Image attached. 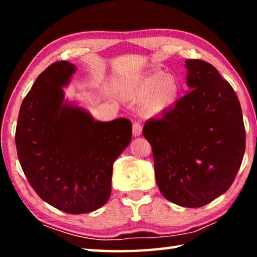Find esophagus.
<instances>
[{
	"label": "esophagus",
	"instance_id": "obj_1",
	"mask_svg": "<svg viewBox=\"0 0 257 257\" xmlns=\"http://www.w3.org/2000/svg\"><path fill=\"white\" fill-rule=\"evenodd\" d=\"M141 134H142V124L139 123V122H135L133 124V135H134V137L141 136Z\"/></svg>",
	"mask_w": 257,
	"mask_h": 257
}]
</instances>
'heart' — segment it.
Masks as SVG:
<instances>
[{
    "instance_id": "heart-1",
    "label": "heart",
    "mask_w": 257,
    "mask_h": 257,
    "mask_svg": "<svg viewBox=\"0 0 257 257\" xmlns=\"http://www.w3.org/2000/svg\"><path fill=\"white\" fill-rule=\"evenodd\" d=\"M181 88L173 76L154 71L144 77L124 81L119 94L125 101L143 102V113L149 118L163 115L175 107L180 98Z\"/></svg>"
}]
</instances>
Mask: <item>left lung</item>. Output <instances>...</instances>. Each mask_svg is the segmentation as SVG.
<instances>
[{
	"mask_svg": "<svg viewBox=\"0 0 257 257\" xmlns=\"http://www.w3.org/2000/svg\"><path fill=\"white\" fill-rule=\"evenodd\" d=\"M190 92L143 129L152 146L161 194L201 207L227 191L245 153V127L236 93L212 64L186 60Z\"/></svg>",
	"mask_w": 257,
	"mask_h": 257,
	"instance_id": "obj_1",
	"label": "left lung"
}]
</instances>
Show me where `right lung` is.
Returning <instances> with one entry per match:
<instances>
[{
	"instance_id": "add662e5",
	"label": "right lung",
	"mask_w": 257,
	"mask_h": 257,
	"mask_svg": "<svg viewBox=\"0 0 257 257\" xmlns=\"http://www.w3.org/2000/svg\"><path fill=\"white\" fill-rule=\"evenodd\" d=\"M77 68L59 61L37 77L21 104L16 129L19 162L43 201L82 214L102 207L111 195L113 163L132 142V122L95 121L64 97Z\"/></svg>"
}]
</instances>
